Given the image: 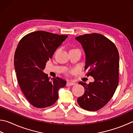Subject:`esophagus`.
Wrapping results in <instances>:
<instances>
[{"label":"esophagus","mask_w":133,"mask_h":133,"mask_svg":"<svg viewBox=\"0 0 133 133\" xmlns=\"http://www.w3.org/2000/svg\"><path fill=\"white\" fill-rule=\"evenodd\" d=\"M76 84L75 83H74V82H67V83H66V86H71V85H74V84Z\"/></svg>","instance_id":"obj_1"}]
</instances>
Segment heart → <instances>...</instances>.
<instances>
[{
	"label": "heart",
	"instance_id": "b5f03b06",
	"mask_svg": "<svg viewBox=\"0 0 133 133\" xmlns=\"http://www.w3.org/2000/svg\"><path fill=\"white\" fill-rule=\"evenodd\" d=\"M70 72H71V71H70Z\"/></svg>",
	"mask_w": 133,
	"mask_h": 133
}]
</instances>
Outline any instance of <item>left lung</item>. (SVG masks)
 Listing matches in <instances>:
<instances>
[{
	"label": "left lung",
	"mask_w": 133,
	"mask_h": 133,
	"mask_svg": "<svg viewBox=\"0 0 133 133\" xmlns=\"http://www.w3.org/2000/svg\"><path fill=\"white\" fill-rule=\"evenodd\" d=\"M76 39L85 53L86 75L94 78L88 84L79 82L85 92L77 102L85 110H98L110 100L119 84V52L114 43L100 34H84Z\"/></svg>",
	"instance_id": "obj_1"
}]
</instances>
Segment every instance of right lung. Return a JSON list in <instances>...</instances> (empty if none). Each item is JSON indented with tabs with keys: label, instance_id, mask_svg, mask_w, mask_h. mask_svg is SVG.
Here are the masks:
<instances>
[{
	"label": "right lung",
	"instance_id": "add662e5",
	"mask_svg": "<svg viewBox=\"0 0 133 133\" xmlns=\"http://www.w3.org/2000/svg\"><path fill=\"white\" fill-rule=\"evenodd\" d=\"M68 35L38 31L21 38L14 54V68L19 86L26 99L37 108L50 107L58 99V90L66 81L50 79L43 73L46 63Z\"/></svg>",
	"mask_w": 133,
	"mask_h": 133
}]
</instances>
